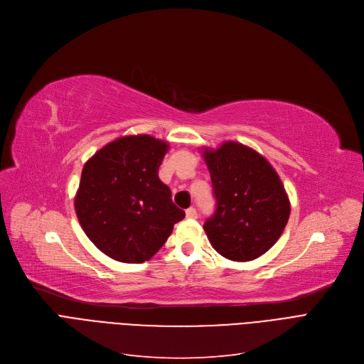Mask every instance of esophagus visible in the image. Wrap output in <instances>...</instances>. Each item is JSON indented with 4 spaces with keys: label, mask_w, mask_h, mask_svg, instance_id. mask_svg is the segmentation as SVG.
<instances>
[{
    "label": "esophagus",
    "mask_w": 364,
    "mask_h": 364,
    "mask_svg": "<svg viewBox=\"0 0 364 364\" xmlns=\"http://www.w3.org/2000/svg\"><path fill=\"white\" fill-rule=\"evenodd\" d=\"M186 218L188 219H196L197 218V210L194 209V207H189V209L186 210Z\"/></svg>",
    "instance_id": "obj_1"
}]
</instances>
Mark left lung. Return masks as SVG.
<instances>
[{
  "label": "left lung",
  "instance_id": "obj_1",
  "mask_svg": "<svg viewBox=\"0 0 364 364\" xmlns=\"http://www.w3.org/2000/svg\"><path fill=\"white\" fill-rule=\"evenodd\" d=\"M216 196V213L204 231L213 249L234 262L267 253L283 234L290 216L284 185L271 163L234 141L203 149Z\"/></svg>",
  "mask_w": 364,
  "mask_h": 364
}]
</instances>
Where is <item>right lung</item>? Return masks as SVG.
<instances>
[{"instance_id": "1", "label": "right lung", "mask_w": 364, "mask_h": 364, "mask_svg": "<svg viewBox=\"0 0 364 364\" xmlns=\"http://www.w3.org/2000/svg\"><path fill=\"white\" fill-rule=\"evenodd\" d=\"M167 151L166 141L149 134L123 136L82 167L75 213L85 235L114 261H149L185 218L159 178Z\"/></svg>"}]
</instances>
